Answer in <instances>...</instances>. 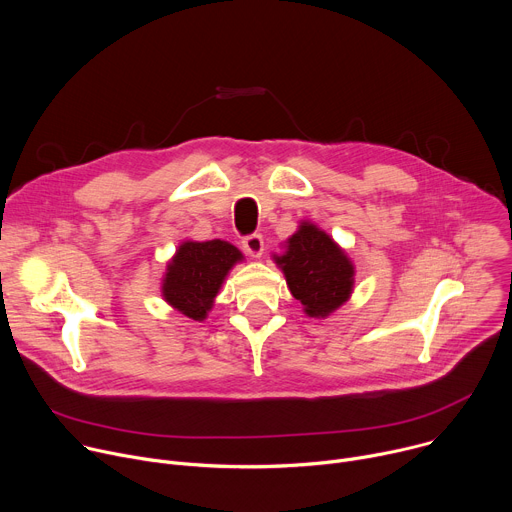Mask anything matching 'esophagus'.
<instances>
[{
    "label": "esophagus",
    "instance_id": "34e87169",
    "mask_svg": "<svg viewBox=\"0 0 512 512\" xmlns=\"http://www.w3.org/2000/svg\"><path fill=\"white\" fill-rule=\"evenodd\" d=\"M243 249L251 255V257H261L263 253V237L259 233H253V235H247L243 239Z\"/></svg>",
    "mask_w": 512,
    "mask_h": 512
}]
</instances>
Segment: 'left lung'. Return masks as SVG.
I'll return each instance as SVG.
<instances>
[{
    "instance_id": "obj_1",
    "label": "left lung",
    "mask_w": 512,
    "mask_h": 512,
    "mask_svg": "<svg viewBox=\"0 0 512 512\" xmlns=\"http://www.w3.org/2000/svg\"><path fill=\"white\" fill-rule=\"evenodd\" d=\"M291 296L312 318H326L352 294L354 265L346 253L316 225L302 223L283 255H275Z\"/></svg>"
}]
</instances>
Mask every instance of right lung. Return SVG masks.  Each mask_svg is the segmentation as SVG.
<instances>
[{
  "label": "right lung",
  "mask_w": 512,
  "mask_h": 512,
  "mask_svg": "<svg viewBox=\"0 0 512 512\" xmlns=\"http://www.w3.org/2000/svg\"><path fill=\"white\" fill-rule=\"evenodd\" d=\"M239 261L243 253L227 241H186L168 263L162 296L172 308L200 322L212 308L227 273Z\"/></svg>",
  "instance_id": "right-lung-1"
}]
</instances>
